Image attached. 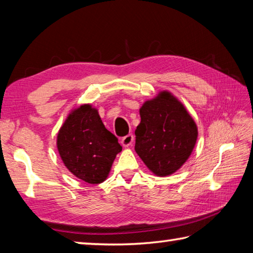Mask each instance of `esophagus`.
Listing matches in <instances>:
<instances>
[{
    "label": "esophagus",
    "mask_w": 253,
    "mask_h": 253,
    "mask_svg": "<svg viewBox=\"0 0 253 253\" xmlns=\"http://www.w3.org/2000/svg\"><path fill=\"white\" fill-rule=\"evenodd\" d=\"M132 143H134V136L131 134H128L127 136L123 137L122 138V145L124 147H129L131 146Z\"/></svg>",
    "instance_id": "1"
}]
</instances>
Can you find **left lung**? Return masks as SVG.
Wrapping results in <instances>:
<instances>
[{
    "label": "left lung",
    "mask_w": 253,
    "mask_h": 253,
    "mask_svg": "<svg viewBox=\"0 0 253 253\" xmlns=\"http://www.w3.org/2000/svg\"><path fill=\"white\" fill-rule=\"evenodd\" d=\"M135 151L157 175L168 176L181 169L193 152L198 127L185 107L169 91H162L139 109Z\"/></svg>",
    "instance_id": "obj_1"
}]
</instances>
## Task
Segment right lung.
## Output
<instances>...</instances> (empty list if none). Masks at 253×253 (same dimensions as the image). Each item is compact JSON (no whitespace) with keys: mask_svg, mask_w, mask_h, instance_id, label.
Returning a JSON list of instances; mask_svg holds the SVG:
<instances>
[{"mask_svg":"<svg viewBox=\"0 0 253 253\" xmlns=\"http://www.w3.org/2000/svg\"><path fill=\"white\" fill-rule=\"evenodd\" d=\"M57 147L66 168L89 184L104 182L122 152L118 138L106 129L98 110L90 105L69 114L58 132Z\"/></svg>","mask_w":253,"mask_h":253,"instance_id":"add662e5","label":"right lung"}]
</instances>
